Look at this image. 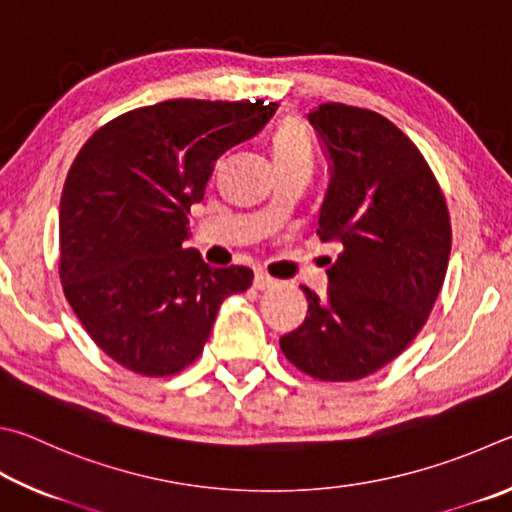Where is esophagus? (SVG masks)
Here are the masks:
<instances>
[{"label":"esophagus","instance_id":"obj_1","mask_svg":"<svg viewBox=\"0 0 512 512\" xmlns=\"http://www.w3.org/2000/svg\"><path fill=\"white\" fill-rule=\"evenodd\" d=\"M272 285H274V279H270V276H267V274L261 272V274L254 276V288L256 290H270Z\"/></svg>","mask_w":512,"mask_h":512}]
</instances>
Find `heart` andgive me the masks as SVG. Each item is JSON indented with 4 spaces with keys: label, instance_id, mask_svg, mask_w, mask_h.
Listing matches in <instances>:
<instances>
[{
    "label": "heart",
    "instance_id": "1",
    "mask_svg": "<svg viewBox=\"0 0 512 512\" xmlns=\"http://www.w3.org/2000/svg\"><path fill=\"white\" fill-rule=\"evenodd\" d=\"M272 159L276 173H281V170H306L310 173L312 150L299 121H288L276 130L272 139Z\"/></svg>",
    "mask_w": 512,
    "mask_h": 512
}]
</instances>
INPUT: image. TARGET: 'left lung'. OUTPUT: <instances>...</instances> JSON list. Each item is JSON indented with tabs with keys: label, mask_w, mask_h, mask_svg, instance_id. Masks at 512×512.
Listing matches in <instances>:
<instances>
[{
	"label": "left lung",
	"mask_w": 512,
	"mask_h": 512,
	"mask_svg": "<svg viewBox=\"0 0 512 512\" xmlns=\"http://www.w3.org/2000/svg\"><path fill=\"white\" fill-rule=\"evenodd\" d=\"M308 121L330 164L317 236L342 254L324 297L303 288L306 321L281 351L317 380H360L425 326L450 261V213L425 157L389 119L324 103Z\"/></svg>",
	"instance_id": "left-lung-1"
}]
</instances>
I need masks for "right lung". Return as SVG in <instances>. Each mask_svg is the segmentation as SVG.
I'll list each match as a JSON object with an SVG mask.
<instances>
[{"instance_id": "add662e5", "label": "right lung", "mask_w": 512, "mask_h": 512, "mask_svg": "<svg viewBox=\"0 0 512 512\" xmlns=\"http://www.w3.org/2000/svg\"><path fill=\"white\" fill-rule=\"evenodd\" d=\"M276 103L173 98L105 123L74 159L60 197V281L105 355L141 375L200 357L222 301L249 267H211L186 249L188 213L215 161L254 139Z\"/></svg>"}]
</instances>
